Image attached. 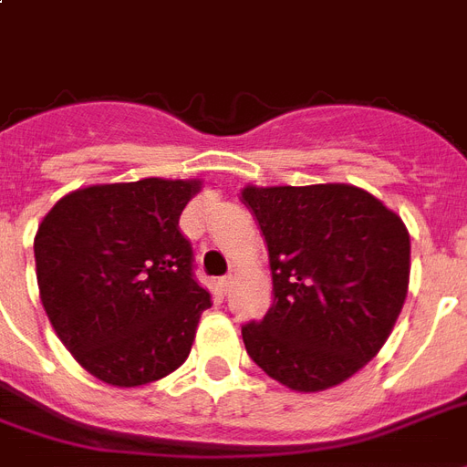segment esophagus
<instances>
[{"label": "esophagus", "mask_w": 467, "mask_h": 467, "mask_svg": "<svg viewBox=\"0 0 467 467\" xmlns=\"http://www.w3.org/2000/svg\"><path fill=\"white\" fill-rule=\"evenodd\" d=\"M230 285H233V274H227V276L220 278V288H223V291L227 293V288H230Z\"/></svg>", "instance_id": "1"}]
</instances>
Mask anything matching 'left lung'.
Segmentation results:
<instances>
[{"instance_id": "8db88e82", "label": "left lung", "mask_w": 467, "mask_h": 467, "mask_svg": "<svg viewBox=\"0 0 467 467\" xmlns=\"http://www.w3.org/2000/svg\"><path fill=\"white\" fill-rule=\"evenodd\" d=\"M242 201L269 249L274 303L242 327L252 361L278 383L319 392L380 351L405 306L410 233L348 183L247 186Z\"/></svg>"}]
</instances>
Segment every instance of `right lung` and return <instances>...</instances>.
<instances>
[{
	"mask_svg": "<svg viewBox=\"0 0 467 467\" xmlns=\"http://www.w3.org/2000/svg\"><path fill=\"white\" fill-rule=\"evenodd\" d=\"M196 179L99 183L60 198L33 240L40 300L91 376L135 388L186 361L211 293L179 218Z\"/></svg>",
	"mask_w": 467,
	"mask_h": 467,
	"instance_id": "obj_1",
	"label": "right lung"
}]
</instances>
